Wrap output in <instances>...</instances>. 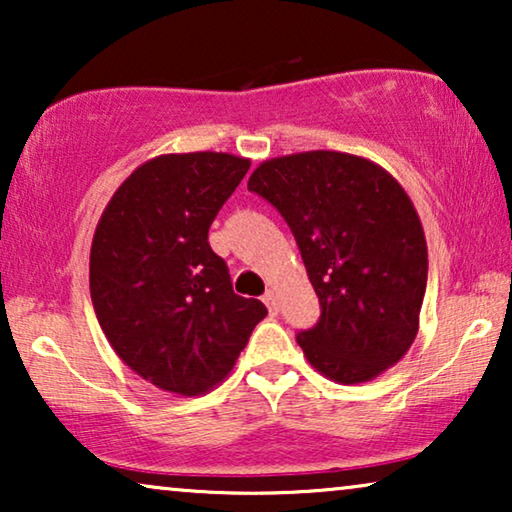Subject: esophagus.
I'll return each mask as SVG.
<instances>
[{
  "instance_id": "esophagus-1",
  "label": "esophagus",
  "mask_w": 512,
  "mask_h": 512,
  "mask_svg": "<svg viewBox=\"0 0 512 512\" xmlns=\"http://www.w3.org/2000/svg\"><path fill=\"white\" fill-rule=\"evenodd\" d=\"M263 303L268 305V312H270V314H277V312H279V300H277V296H275V291L265 293Z\"/></svg>"
}]
</instances>
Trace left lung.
<instances>
[{
  "mask_svg": "<svg viewBox=\"0 0 512 512\" xmlns=\"http://www.w3.org/2000/svg\"><path fill=\"white\" fill-rule=\"evenodd\" d=\"M296 237L321 317L298 345L312 368L359 384L396 366L419 331L429 275L426 237L403 186L342 151L270 158L249 177Z\"/></svg>",
  "mask_w": 512,
  "mask_h": 512,
  "instance_id": "obj_1",
  "label": "left lung"
}]
</instances>
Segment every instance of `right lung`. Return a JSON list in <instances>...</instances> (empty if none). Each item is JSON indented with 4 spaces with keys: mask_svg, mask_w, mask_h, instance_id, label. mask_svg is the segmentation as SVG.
Returning a JSON list of instances; mask_svg holds the SVG:
<instances>
[{
    "mask_svg": "<svg viewBox=\"0 0 512 512\" xmlns=\"http://www.w3.org/2000/svg\"><path fill=\"white\" fill-rule=\"evenodd\" d=\"M251 165L233 153H165L116 188L90 247V298L118 359L179 396L223 382L268 310L242 298L207 242Z\"/></svg>",
    "mask_w": 512,
    "mask_h": 512,
    "instance_id": "1",
    "label": "right lung"
}]
</instances>
